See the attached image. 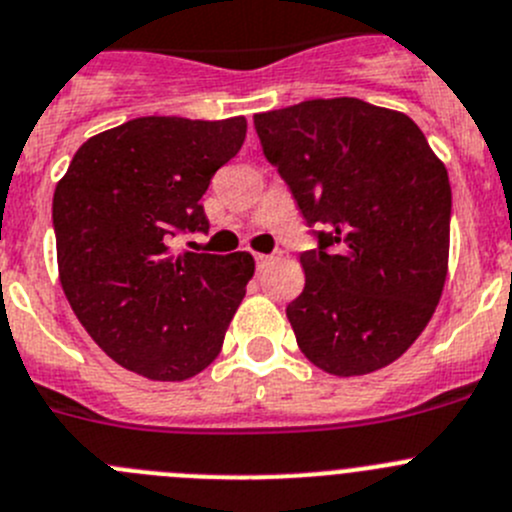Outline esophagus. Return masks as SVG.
<instances>
[{"label":"esophagus","instance_id":"obj_1","mask_svg":"<svg viewBox=\"0 0 512 512\" xmlns=\"http://www.w3.org/2000/svg\"><path fill=\"white\" fill-rule=\"evenodd\" d=\"M255 262H257V270H265V267L272 262V255H260V252H257Z\"/></svg>","mask_w":512,"mask_h":512}]
</instances>
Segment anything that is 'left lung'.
Instances as JSON below:
<instances>
[{
  "label": "left lung",
  "mask_w": 512,
  "mask_h": 512,
  "mask_svg": "<svg viewBox=\"0 0 512 512\" xmlns=\"http://www.w3.org/2000/svg\"><path fill=\"white\" fill-rule=\"evenodd\" d=\"M318 250L288 321L310 364L364 376L394 364L427 328L450 262V176L407 113L358 98L303 100L255 116Z\"/></svg>",
  "instance_id": "obj_1"
}]
</instances>
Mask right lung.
Segmentation results:
<instances>
[{
    "label": "right lung",
    "mask_w": 512,
    "mask_h": 512,
    "mask_svg": "<svg viewBox=\"0 0 512 512\" xmlns=\"http://www.w3.org/2000/svg\"><path fill=\"white\" fill-rule=\"evenodd\" d=\"M245 116L133 118L88 138L57 181V270L85 331L123 369L184 381L219 356L255 275L250 252H174L207 232L199 199L245 143Z\"/></svg>",
    "instance_id": "add662e5"
}]
</instances>
